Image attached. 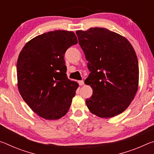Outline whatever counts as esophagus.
Masks as SVG:
<instances>
[{
  "mask_svg": "<svg viewBox=\"0 0 154 154\" xmlns=\"http://www.w3.org/2000/svg\"><path fill=\"white\" fill-rule=\"evenodd\" d=\"M79 85H83V84H84V82H83V80L79 81Z\"/></svg>",
  "mask_w": 154,
  "mask_h": 154,
  "instance_id": "esophagus-1",
  "label": "esophagus"
}]
</instances>
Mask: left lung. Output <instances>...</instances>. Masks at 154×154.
Wrapping results in <instances>:
<instances>
[{
    "label": "left lung",
    "mask_w": 154,
    "mask_h": 154,
    "mask_svg": "<svg viewBox=\"0 0 154 154\" xmlns=\"http://www.w3.org/2000/svg\"><path fill=\"white\" fill-rule=\"evenodd\" d=\"M90 71L85 83L93 94L85 103L91 113L109 118L122 113L133 100L139 85V62L126 38L104 28L77 30Z\"/></svg>",
    "instance_id": "obj_1"
}]
</instances>
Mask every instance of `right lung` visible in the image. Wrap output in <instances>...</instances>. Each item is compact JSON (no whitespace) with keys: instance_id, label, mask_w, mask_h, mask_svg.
I'll return each instance as SVG.
<instances>
[{"instance_id":"1","label":"right lung","mask_w":154,"mask_h":154,"mask_svg":"<svg viewBox=\"0 0 154 154\" xmlns=\"http://www.w3.org/2000/svg\"><path fill=\"white\" fill-rule=\"evenodd\" d=\"M77 43L72 31H51L28 41L20 53L18 90L41 118L58 119L69 110L79 84L68 79L64 57L67 49Z\"/></svg>"}]
</instances>
